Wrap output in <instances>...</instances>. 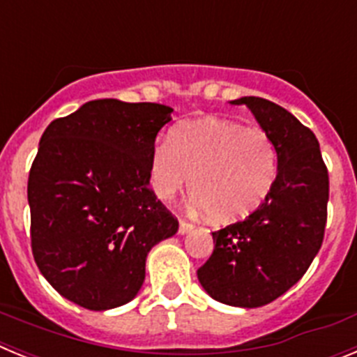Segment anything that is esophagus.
Wrapping results in <instances>:
<instances>
[{
	"label": "esophagus",
	"instance_id": "1",
	"mask_svg": "<svg viewBox=\"0 0 357 357\" xmlns=\"http://www.w3.org/2000/svg\"><path fill=\"white\" fill-rule=\"evenodd\" d=\"M193 227H195L193 223L184 220V218H181V222H178V232H181V234H185V232H189Z\"/></svg>",
	"mask_w": 357,
	"mask_h": 357
}]
</instances>
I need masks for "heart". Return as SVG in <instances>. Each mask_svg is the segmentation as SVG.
Returning a JSON list of instances; mask_svg holds the SVG:
<instances>
[{
  "label": "heart",
  "mask_w": 357,
  "mask_h": 357,
  "mask_svg": "<svg viewBox=\"0 0 357 357\" xmlns=\"http://www.w3.org/2000/svg\"><path fill=\"white\" fill-rule=\"evenodd\" d=\"M279 148L264 130L222 118L188 121L151 157V189L169 200L189 183V195L214 223L245 220L272 195Z\"/></svg>",
  "instance_id": "1"
}]
</instances>
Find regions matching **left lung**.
Masks as SVG:
<instances>
[{
	"label": "left lung",
	"mask_w": 357,
	"mask_h": 357,
	"mask_svg": "<svg viewBox=\"0 0 357 357\" xmlns=\"http://www.w3.org/2000/svg\"><path fill=\"white\" fill-rule=\"evenodd\" d=\"M247 105L279 148L272 195L243 222L214 230V250L198 280L214 301L261 307L279 298L307 272L324 241L329 173L314 134L291 112L257 96Z\"/></svg>",
	"instance_id": "obj_1"
}]
</instances>
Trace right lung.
<instances>
[{"label":"right lung","instance_id":"add662e5","mask_svg":"<svg viewBox=\"0 0 357 357\" xmlns=\"http://www.w3.org/2000/svg\"><path fill=\"white\" fill-rule=\"evenodd\" d=\"M172 112L107 98L44 130L28 175L31 252L68 301L91 311L130 302L148 252L178 230L150 188L155 137Z\"/></svg>","mask_w":357,"mask_h":357}]
</instances>
